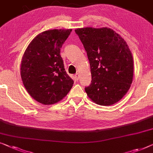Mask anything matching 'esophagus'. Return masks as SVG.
Wrapping results in <instances>:
<instances>
[{
    "label": "esophagus",
    "instance_id": "esophagus-1",
    "mask_svg": "<svg viewBox=\"0 0 153 153\" xmlns=\"http://www.w3.org/2000/svg\"><path fill=\"white\" fill-rule=\"evenodd\" d=\"M74 78H75V79H76V81L79 80V73H76V74L74 75Z\"/></svg>",
    "mask_w": 153,
    "mask_h": 153
}]
</instances>
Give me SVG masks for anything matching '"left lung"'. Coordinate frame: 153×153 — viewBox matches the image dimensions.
Returning <instances> with one entry per match:
<instances>
[{
	"mask_svg": "<svg viewBox=\"0 0 153 153\" xmlns=\"http://www.w3.org/2000/svg\"><path fill=\"white\" fill-rule=\"evenodd\" d=\"M87 52L92 83L85 88L95 103L110 105L123 98L133 79V57L125 40L108 27L75 30Z\"/></svg>",
	"mask_w": 153,
	"mask_h": 153,
	"instance_id": "left-lung-1",
	"label": "left lung"
}]
</instances>
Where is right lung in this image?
<instances>
[{
	"label": "right lung",
	"instance_id": "add662e5",
	"mask_svg": "<svg viewBox=\"0 0 153 153\" xmlns=\"http://www.w3.org/2000/svg\"><path fill=\"white\" fill-rule=\"evenodd\" d=\"M72 32L50 30L40 33L25 50L21 64L22 81L29 94L43 105L58 103L74 83L66 73L61 48Z\"/></svg>",
	"mask_w": 153,
	"mask_h": 153
}]
</instances>
